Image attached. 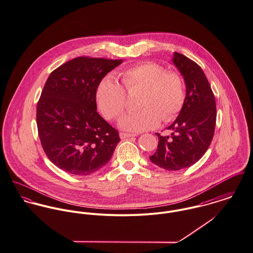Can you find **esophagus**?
Segmentation results:
<instances>
[{"label": "esophagus", "instance_id": "34e87169", "mask_svg": "<svg viewBox=\"0 0 253 253\" xmlns=\"http://www.w3.org/2000/svg\"><path fill=\"white\" fill-rule=\"evenodd\" d=\"M135 136V134H131V133H126V132H120V137L122 139H126V138L132 137Z\"/></svg>", "mask_w": 253, "mask_h": 253}]
</instances>
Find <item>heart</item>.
I'll list each match as a JSON object with an SVG mask.
<instances>
[{"label":"heart","instance_id":"1","mask_svg":"<svg viewBox=\"0 0 253 253\" xmlns=\"http://www.w3.org/2000/svg\"><path fill=\"white\" fill-rule=\"evenodd\" d=\"M123 86L110 78L97 86V106L106 119L116 120L127 107V94L141 91L136 112L124 116L120 126L129 131H144L158 126L161 119L173 120L184 106L185 88L182 75L166 71L157 63H143L121 73Z\"/></svg>","mask_w":253,"mask_h":253}]
</instances>
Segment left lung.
<instances>
[{"label":"left lung","mask_w":253,"mask_h":253,"mask_svg":"<svg viewBox=\"0 0 253 253\" xmlns=\"http://www.w3.org/2000/svg\"><path fill=\"white\" fill-rule=\"evenodd\" d=\"M174 65L184 76L186 95L177 120L167 128L171 136H159L156 153L150 160L166 170H180L193 165L207 152L216 121L214 94L202 69L192 60L174 53Z\"/></svg>","instance_id":"left-lung-1"}]
</instances>
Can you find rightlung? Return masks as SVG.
Wrapping results in <instances>:
<instances>
[{
    "label": "right lung",
    "mask_w": 253,
    "mask_h": 253,
    "mask_svg": "<svg viewBox=\"0 0 253 253\" xmlns=\"http://www.w3.org/2000/svg\"><path fill=\"white\" fill-rule=\"evenodd\" d=\"M121 63L81 56L50 73L38 101L37 125L47 158L60 169L86 176L110 161L121 139L96 111L95 92Z\"/></svg>",
    "instance_id": "obj_1"
}]
</instances>
